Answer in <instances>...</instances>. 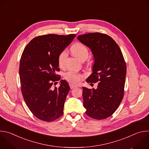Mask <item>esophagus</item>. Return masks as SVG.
Returning a JSON list of instances; mask_svg holds the SVG:
<instances>
[{
	"label": "esophagus",
	"mask_w": 149,
	"mask_h": 149,
	"mask_svg": "<svg viewBox=\"0 0 149 149\" xmlns=\"http://www.w3.org/2000/svg\"><path fill=\"white\" fill-rule=\"evenodd\" d=\"M70 87L71 89H73V88H75L77 87L76 86H75V85L72 84H70Z\"/></svg>",
	"instance_id": "obj_1"
}]
</instances>
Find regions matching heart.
Returning a JSON list of instances; mask_svg holds the SVG:
<instances>
[{
    "label": "heart",
    "mask_w": 149,
    "mask_h": 149,
    "mask_svg": "<svg viewBox=\"0 0 149 149\" xmlns=\"http://www.w3.org/2000/svg\"><path fill=\"white\" fill-rule=\"evenodd\" d=\"M72 53L78 57L79 59L86 60L88 56V49L87 47L84 44L77 42L71 47ZM68 56V52L67 50L62 51L58 56V63L60 67H63ZM65 78L70 82L76 84L78 83L83 78V75L74 71H70L65 73Z\"/></svg>",
    "instance_id": "heart-1"
}]
</instances>
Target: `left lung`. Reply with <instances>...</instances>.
Returning a JSON list of instances; mask_svg holds the SVG:
<instances>
[{
  "label": "left lung",
  "instance_id": "1",
  "mask_svg": "<svg viewBox=\"0 0 149 149\" xmlns=\"http://www.w3.org/2000/svg\"><path fill=\"white\" fill-rule=\"evenodd\" d=\"M77 38L91 49L94 56L93 72L86 81L98 82L95 90L82 88L86 114L94 119H105L116 111L124 97V58L115 40L105 33H88Z\"/></svg>",
  "mask_w": 149,
  "mask_h": 149
}]
</instances>
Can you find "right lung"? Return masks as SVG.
<instances>
[{
  "mask_svg": "<svg viewBox=\"0 0 149 149\" xmlns=\"http://www.w3.org/2000/svg\"><path fill=\"white\" fill-rule=\"evenodd\" d=\"M76 36L75 34H48L34 38L25 48L19 63L21 92L32 113L45 121H52L63 115V109L70 90L59 75L58 56Z\"/></svg>",
  "mask_w": 149,
  "mask_h": 149,
  "instance_id": "add662e5",
  "label": "right lung"
}]
</instances>
